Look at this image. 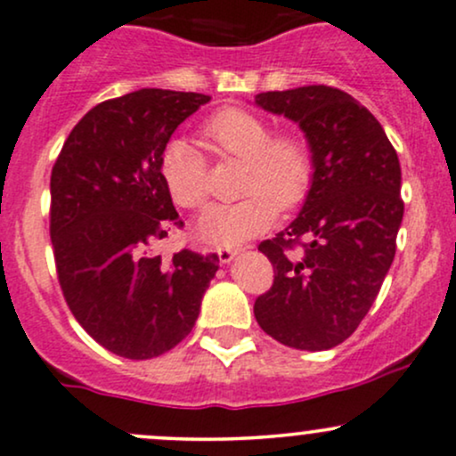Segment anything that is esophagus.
<instances>
[{
  "instance_id": "1",
  "label": "esophagus",
  "mask_w": 456,
  "mask_h": 456,
  "mask_svg": "<svg viewBox=\"0 0 456 456\" xmlns=\"http://www.w3.org/2000/svg\"><path fill=\"white\" fill-rule=\"evenodd\" d=\"M236 253L238 251H233V248H227V247L218 248V257H220V262H223V265H229V262L236 257Z\"/></svg>"
}]
</instances>
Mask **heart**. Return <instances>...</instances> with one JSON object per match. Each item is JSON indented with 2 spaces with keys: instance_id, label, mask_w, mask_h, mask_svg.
Returning <instances> with one entry per match:
<instances>
[{
  "instance_id": "obj_1",
  "label": "heart",
  "mask_w": 456,
  "mask_h": 456,
  "mask_svg": "<svg viewBox=\"0 0 456 456\" xmlns=\"http://www.w3.org/2000/svg\"><path fill=\"white\" fill-rule=\"evenodd\" d=\"M203 140L216 155L244 161L238 179L242 199L205 209L196 223V233L205 242L236 247L271 227L277 208L289 212L308 194L314 159L299 133H273L271 122L262 115L229 107L205 122ZM159 175L179 208L199 209L208 203V159L190 142L166 143Z\"/></svg>"
}]
</instances>
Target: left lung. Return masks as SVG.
I'll list each match as a JSON object with an SVG mask.
<instances>
[{"label": "left lung", "mask_w": 456, "mask_h": 456, "mask_svg": "<svg viewBox=\"0 0 456 456\" xmlns=\"http://www.w3.org/2000/svg\"><path fill=\"white\" fill-rule=\"evenodd\" d=\"M256 104L299 124L314 175L299 216L257 247L275 280L253 313L289 347H337L365 319L395 256L404 214L397 152L380 122L341 89L266 91Z\"/></svg>", "instance_id": "8db88e82"}]
</instances>
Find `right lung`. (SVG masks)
<instances>
[{
	"label": "right lung",
	"mask_w": 456,
	"mask_h": 456,
	"mask_svg": "<svg viewBox=\"0 0 456 456\" xmlns=\"http://www.w3.org/2000/svg\"><path fill=\"white\" fill-rule=\"evenodd\" d=\"M209 95L140 89L85 113L52 167L50 238L63 297L85 332L131 361L191 332L218 256L155 247L183 227L159 175L175 128Z\"/></svg>",
	"instance_id": "right-lung-1"
}]
</instances>
